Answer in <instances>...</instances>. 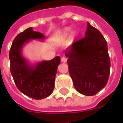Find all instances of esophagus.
<instances>
[{"label": "esophagus", "mask_w": 123, "mask_h": 123, "mask_svg": "<svg viewBox=\"0 0 123 123\" xmlns=\"http://www.w3.org/2000/svg\"><path fill=\"white\" fill-rule=\"evenodd\" d=\"M61 61H62V62L66 63L67 62V58H66V57L63 56V57H62V59H61Z\"/></svg>", "instance_id": "obj_1"}]
</instances>
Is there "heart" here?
Instances as JSON below:
<instances>
[{
  "instance_id": "heart-1",
  "label": "heart",
  "mask_w": 123,
  "mask_h": 123,
  "mask_svg": "<svg viewBox=\"0 0 123 123\" xmlns=\"http://www.w3.org/2000/svg\"><path fill=\"white\" fill-rule=\"evenodd\" d=\"M71 32V28H66L64 29H63L62 31H61L60 33L59 37L60 39H65L68 37L69 35V34Z\"/></svg>"
}]
</instances>
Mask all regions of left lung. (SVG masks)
<instances>
[{"label": "left lung", "instance_id": "left-lung-1", "mask_svg": "<svg viewBox=\"0 0 123 123\" xmlns=\"http://www.w3.org/2000/svg\"><path fill=\"white\" fill-rule=\"evenodd\" d=\"M69 73L78 92L87 96L105 87L110 72L107 42L98 29L87 23L85 36L65 52Z\"/></svg>", "mask_w": 123, "mask_h": 123}]
</instances>
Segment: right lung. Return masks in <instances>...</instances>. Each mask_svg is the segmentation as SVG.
I'll use <instances>...</instances> for the list:
<instances>
[{"instance_id": "1", "label": "right lung", "mask_w": 123, "mask_h": 123, "mask_svg": "<svg viewBox=\"0 0 123 123\" xmlns=\"http://www.w3.org/2000/svg\"><path fill=\"white\" fill-rule=\"evenodd\" d=\"M44 39L43 34L29 28L16 36L9 52L10 72L17 88L23 94L36 100L46 98L54 91L60 57L55 56L51 60L30 65L22 55V49L31 40Z\"/></svg>"}]
</instances>
